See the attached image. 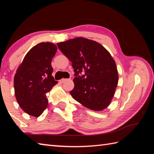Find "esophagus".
<instances>
[{"mask_svg": "<svg viewBox=\"0 0 154 154\" xmlns=\"http://www.w3.org/2000/svg\"><path fill=\"white\" fill-rule=\"evenodd\" d=\"M67 79H61V80H60V82L61 83H64L65 81H67Z\"/></svg>", "mask_w": 154, "mask_h": 154, "instance_id": "34e87169", "label": "esophagus"}]
</instances>
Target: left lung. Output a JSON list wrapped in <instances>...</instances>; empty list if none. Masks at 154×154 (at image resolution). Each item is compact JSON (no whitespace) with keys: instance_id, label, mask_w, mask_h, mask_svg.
<instances>
[{"instance_id":"left-lung-1","label":"left lung","mask_w":154,"mask_h":154,"mask_svg":"<svg viewBox=\"0 0 154 154\" xmlns=\"http://www.w3.org/2000/svg\"><path fill=\"white\" fill-rule=\"evenodd\" d=\"M72 62L75 87L73 99L91 110L100 111L109 105L119 81L114 59L102 45L85 38H75L57 44ZM83 71V75L79 73Z\"/></svg>"}]
</instances>
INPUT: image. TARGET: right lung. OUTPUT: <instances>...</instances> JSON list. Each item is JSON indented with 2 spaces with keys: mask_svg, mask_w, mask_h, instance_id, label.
<instances>
[{
  "mask_svg": "<svg viewBox=\"0 0 154 154\" xmlns=\"http://www.w3.org/2000/svg\"><path fill=\"white\" fill-rule=\"evenodd\" d=\"M51 42L35 45L26 55L14 78L16 100L29 115L40 116L48 105L46 93L57 83L51 62L57 51Z\"/></svg>",
  "mask_w": 154,
  "mask_h": 154,
  "instance_id": "obj_1",
  "label": "right lung"
}]
</instances>
